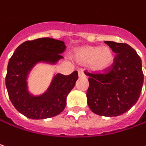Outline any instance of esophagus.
<instances>
[{"instance_id":"obj_1","label":"esophagus","mask_w":146,"mask_h":146,"mask_svg":"<svg viewBox=\"0 0 146 146\" xmlns=\"http://www.w3.org/2000/svg\"><path fill=\"white\" fill-rule=\"evenodd\" d=\"M78 76L80 78H84V77H86V75L84 74V72L82 70H79Z\"/></svg>"}]
</instances>
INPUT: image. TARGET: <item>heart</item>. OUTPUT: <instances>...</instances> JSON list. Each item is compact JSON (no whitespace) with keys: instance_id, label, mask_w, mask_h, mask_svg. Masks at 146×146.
Returning a JSON list of instances; mask_svg holds the SVG:
<instances>
[{"instance_id":"obj_1","label":"heart","mask_w":146,"mask_h":146,"mask_svg":"<svg viewBox=\"0 0 146 146\" xmlns=\"http://www.w3.org/2000/svg\"><path fill=\"white\" fill-rule=\"evenodd\" d=\"M73 58L80 65H88L91 73L101 75L107 72L112 66L115 55L113 50L107 46H85L74 51Z\"/></svg>"}]
</instances>
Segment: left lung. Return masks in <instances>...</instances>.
Masks as SVG:
<instances>
[{"instance_id": "1", "label": "left lung", "mask_w": 146, "mask_h": 146, "mask_svg": "<svg viewBox=\"0 0 146 146\" xmlns=\"http://www.w3.org/2000/svg\"><path fill=\"white\" fill-rule=\"evenodd\" d=\"M116 56L106 75L87 74V104L91 111L101 116H118L135 105L144 82L141 57L125 43L105 41Z\"/></svg>"}]
</instances>
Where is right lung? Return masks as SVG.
Returning <instances> with one entry per match:
<instances>
[{
    "label": "right lung",
    "instance_id": "right-lung-1",
    "mask_svg": "<svg viewBox=\"0 0 146 146\" xmlns=\"http://www.w3.org/2000/svg\"><path fill=\"white\" fill-rule=\"evenodd\" d=\"M66 50L64 41L53 38L27 40L17 47L11 57L5 86L12 105L27 118L40 120L54 117L63 111L66 97L78 79L77 71L69 76L54 74L46 91L35 95L29 90V75L36 65L54 66Z\"/></svg>",
    "mask_w": 146,
    "mask_h": 146
}]
</instances>
